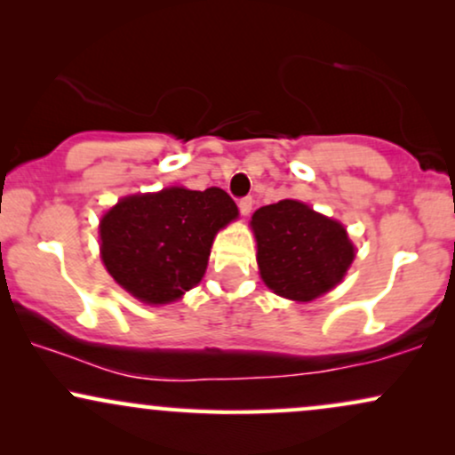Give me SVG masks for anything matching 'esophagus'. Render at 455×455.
Wrapping results in <instances>:
<instances>
[{
  "label": "esophagus",
  "instance_id": "34e87169",
  "mask_svg": "<svg viewBox=\"0 0 455 455\" xmlns=\"http://www.w3.org/2000/svg\"><path fill=\"white\" fill-rule=\"evenodd\" d=\"M252 196H243V198H239V212H242V216H248L250 212H252Z\"/></svg>",
  "mask_w": 455,
  "mask_h": 455
}]
</instances>
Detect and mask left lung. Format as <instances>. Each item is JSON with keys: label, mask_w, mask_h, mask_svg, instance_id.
I'll use <instances>...</instances> for the list:
<instances>
[{"label": "left lung", "mask_w": 455, "mask_h": 455, "mask_svg": "<svg viewBox=\"0 0 455 455\" xmlns=\"http://www.w3.org/2000/svg\"><path fill=\"white\" fill-rule=\"evenodd\" d=\"M260 278L275 295L310 301L342 280L355 248L340 222L299 201H280L254 212Z\"/></svg>", "instance_id": "obj_1"}]
</instances>
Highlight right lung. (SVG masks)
Here are the masks:
<instances>
[{
	"label": "right lung",
	"mask_w": 455,
	"mask_h": 455,
	"mask_svg": "<svg viewBox=\"0 0 455 455\" xmlns=\"http://www.w3.org/2000/svg\"><path fill=\"white\" fill-rule=\"evenodd\" d=\"M237 218L220 188H166L122 198L100 222L102 260L128 293L169 304L198 284L216 233Z\"/></svg>",
	"instance_id": "right-lung-1"
}]
</instances>
